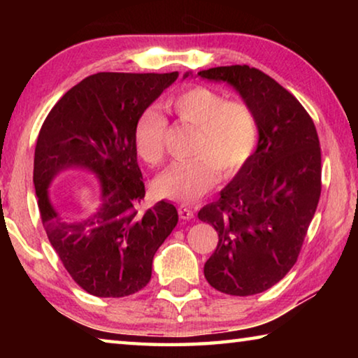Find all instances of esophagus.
I'll return each mask as SVG.
<instances>
[{"mask_svg":"<svg viewBox=\"0 0 358 358\" xmlns=\"http://www.w3.org/2000/svg\"><path fill=\"white\" fill-rule=\"evenodd\" d=\"M178 215H180L181 220L189 221L194 217V211L189 207H185V205H181V207H178Z\"/></svg>","mask_w":358,"mask_h":358,"instance_id":"obj_1","label":"esophagus"}]
</instances>
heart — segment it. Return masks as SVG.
<instances>
[{"instance_id":"obj_1","label":"heart","mask_w":358,"mask_h":358,"mask_svg":"<svg viewBox=\"0 0 358 358\" xmlns=\"http://www.w3.org/2000/svg\"><path fill=\"white\" fill-rule=\"evenodd\" d=\"M167 107L181 124L196 128L189 161L173 162L157 175L153 187L157 196L181 203L203 196L220 178L232 177L243 167L259 141L256 112L243 101L226 99L203 85H194L167 101ZM167 120L156 107L138 115L134 128L137 155L157 166L166 155Z\"/></svg>"}]
</instances>
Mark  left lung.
<instances>
[{
    "label": "left lung",
    "instance_id": "1",
    "mask_svg": "<svg viewBox=\"0 0 358 358\" xmlns=\"http://www.w3.org/2000/svg\"><path fill=\"white\" fill-rule=\"evenodd\" d=\"M199 76L234 85L259 121L257 150L220 199L199 211L220 238L203 275L222 294H260L295 265L316 213L322 189L317 131L299 99L262 71L234 64Z\"/></svg>",
    "mask_w": 358,
    "mask_h": 358
}]
</instances>
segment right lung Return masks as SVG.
Segmentation results:
<instances>
[{
	"mask_svg": "<svg viewBox=\"0 0 358 358\" xmlns=\"http://www.w3.org/2000/svg\"><path fill=\"white\" fill-rule=\"evenodd\" d=\"M178 78L167 74L98 72L72 87L42 123L33 181L48 241L72 280L96 296H128L147 286L153 257L178 222L177 208L157 202L138 213L145 185L134 147L136 121ZM71 165L101 180L103 203L77 218L48 199L46 186Z\"/></svg>",
	"mask_w": 358,
	"mask_h": 358,
	"instance_id": "right-lung-1",
	"label": "right lung"
}]
</instances>
